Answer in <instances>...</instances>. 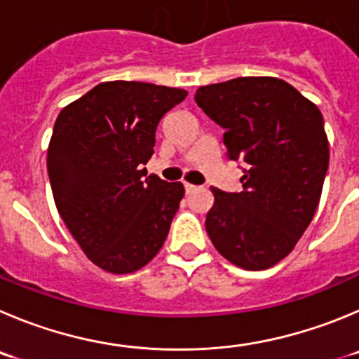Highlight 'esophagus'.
I'll return each mask as SVG.
<instances>
[{
  "instance_id": "esophagus-1",
  "label": "esophagus",
  "mask_w": 359,
  "mask_h": 359,
  "mask_svg": "<svg viewBox=\"0 0 359 359\" xmlns=\"http://www.w3.org/2000/svg\"><path fill=\"white\" fill-rule=\"evenodd\" d=\"M184 189H186V195H191V193H195L198 189V186H193V184H184Z\"/></svg>"
}]
</instances>
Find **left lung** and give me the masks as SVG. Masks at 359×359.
Segmentation results:
<instances>
[{
    "label": "left lung",
    "mask_w": 359,
    "mask_h": 359,
    "mask_svg": "<svg viewBox=\"0 0 359 359\" xmlns=\"http://www.w3.org/2000/svg\"><path fill=\"white\" fill-rule=\"evenodd\" d=\"M195 100L225 129L229 159L246 164L241 193L210 187L207 233L233 266L267 269L294 250L319 205L330 164L323 113L278 78L200 86Z\"/></svg>",
    "instance_id": "8db88e82"
}]
</instances>
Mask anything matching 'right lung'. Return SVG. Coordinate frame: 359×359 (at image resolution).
I'll use <instances>...</instances> for the list:
<instances>
[{
    "mask_svg": "<svg viewBox=\"0 0 359 359\" xmlns=\"http://www.w3.org/2000/svg\"><path fill=\"white\" fill-rule=\"evenodd\" d=\"M187 92L106 81L60 111L48 149L56 209L100 269H142L163 248L184 196L180 182L147 175L157 123Z\"/></svg>",
    "mask_w": 359,
    "mask_h": 359,
    "instance_id": "1",
    "label": "right lung"
}]
</instances>
